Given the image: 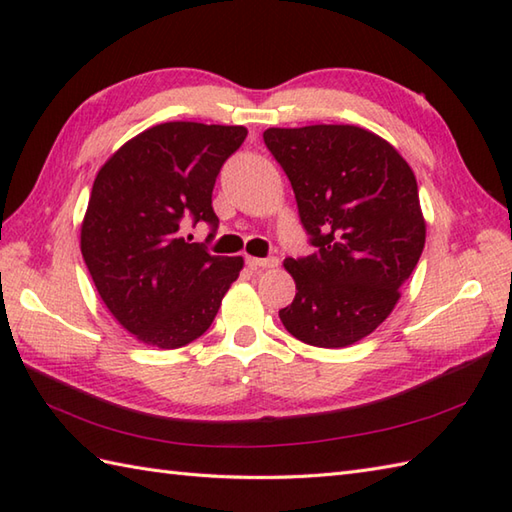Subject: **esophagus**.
<instances>
[{
    "instance_id": "34e87169",
    "label": "esophagus",
    "mask_w": 512,
    "mask_h": 512,
    "mask_svg": "<svg viewBox=\"0 0 512 512\" xmlns=\"http://www.w3.org/2000/svg\"><path fill=\"white\" fill-rule=\"evenodd\" d=\"M246 264H248L250 270H264V268H275V266H279V259H277V257H266V259L246 257Z\"/></svg>"
}]
</instances>
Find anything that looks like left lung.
<instances>
[{"label": "left lung", "instance_id": "left-lung-1", "mask_svg": "<svg viewBox=\"0 0 512 512\" xmlns=\"http://www.w3.org/2000/svg\"><path fill=\"white\" fill-rule=\"evenodd\" d=\"M270 154L295 191L314 253L288 257L297 284L279 319L314 347H347L372 334L400 299L424 248L418 184L385 138L356 125L270 127Z\"/></svg>", "mask_w": 512, "mask_h": 512}]
</instances>
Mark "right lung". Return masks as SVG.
I'll use <instances>...</instances> for the list:
<instances>
[{
  "label": "right lung",
  "mask_w": 512,
  "mask_h": 512,
  "mask_svg": "<svg viewBox=\"0 0 512 512\" xmlns=\"http://www.w3.org/2000/svg\"><path fill=\"white\" fill-rule=\"evenodd\" d=\"M242 125L162 123L114 151L94 178L81 224V253L112 317L138 341L178 350L213 323L244 268L184 242L180 224L217 226L211 195Z\"/></svg>",
  "instance_id": "obj_1"
}]
</instances>
